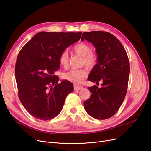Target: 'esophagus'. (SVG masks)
I'll use <instances>...</instances> for the list:
<instances>
[{
  "instance_id": "obj_1",
  "label": "esophagus",
  "mask_w": 151,
  "mask_h": 151,
  "mask_svg": "<svg viewBox=\"0 0 151 151\" xmlns=\"http://www.w3.org/2000/svg\"><path fill=\"white\" fill-rule=\"evenodd\" d=\"M83 88V87L79 85H74V91H79Z\"/></svg>"
}]
</instances>
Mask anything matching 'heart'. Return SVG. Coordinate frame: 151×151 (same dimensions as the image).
Masks as SVG:
<instances>
[{"mask_svg":"<svg viewBox=\"0 0 151 151\" xmlns=\"http://www.w3.org/2000/svg\"><path fill=\"white\" fill-rule=\"evenodd\" d=\"M74 52L83 57V63L89 67H93L97 61L96 54L91 52V48L89 45L85 43H77L73 48ZM68 52L65 50L59 57V62L62 67H66L68 64ZM88 76V72L84 68L81 69H72L63 73L62 78L65 80L79 84Z\"/></svg>","mask_w":151,"mask_h":151,"instance_id":"b5f03b06","label":"heart"}]
</instances>
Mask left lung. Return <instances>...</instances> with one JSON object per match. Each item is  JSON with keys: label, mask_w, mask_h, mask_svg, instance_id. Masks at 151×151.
<instances>
[{"label": "left lung", "mask_w": 151, "mask_h": 151, "mask_svg": "<svg viewBox=\"0 0 151 151\" xmlns=\"http://www.w3.org/2000/svg\"><path fill=\"white\" fill-rule=\"evenodd\" d=\"M86 40L96 48L97 63L91 70L88 80L102 87H89L91 97L84 101L86 112L93 118L105 120L117 112L127 93L130 63L125 48L112 34L105 31L84 32Z\"/></svg>", "instance_id": "1"}]
</instances>
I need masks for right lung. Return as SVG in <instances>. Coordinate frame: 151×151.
<instances>
[{"label": "right lung", "instance_id": "obj_1", "mask_svg": "<svg viewBox=\"0 0 151 151\" xmlns=\"http://www.w3.org/2000/svg\"><path fill=\"white\" fill-rule=\"evenodd\" d=\"M79 33L42 31L22 48L15 66L16 81L20 101L30 115L42 120L57 116L67 96L74 91L70 81L55 75L65 50L80 40Z\"/></svg>", "mask_w": 151, "mask_h": 151}]
</instances>
